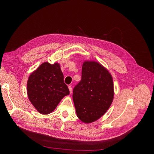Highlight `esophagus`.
<instances>
[{
    "label": "esophagus",
    "mask_w": 154,
    "mask_h": 154,
    "mask_svg": "<svg viewBox=\"0 0 154 154\" xmlns=\"http://www.w3.org/2000/svg\"><path fill=\"white\" fill-rule=\"evenodd\" d=\"M68 88H69V92L71 94L72 93V87L71 86H68Z\"/></svg>",
    "instance_id": "34e87169"
}]
</instances>
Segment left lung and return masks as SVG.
<instances>
[{"label":"left lung","mask_w":154,"mask_h":154,"mask_svg":"<svg viewBox=\"0 0 154 154\" xmlns=\"http://www.w3.org/2000/svg\"><path fill=\"white\" fill-rule=\"evenodd\" d=\"M113 97V78L108 70L96 61H85L82 79L73 90L77 117L85 123L96 121L106 112Z\"/></svg>","instance_id":"left-lung-1"}]
</instances>
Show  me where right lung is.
<instances>
[{
  "label": "right lung",
  "mask_w": 154,
  "mask_h": 154,
  "mask_svg": "<svg viewBox=\"0 0 154 154\" xmlns=\"http://www.w3.org/2000/svg\"><path fill=\"white\" fill-rule=\"evenodd\" d=\"M29 99L36 110L43 115L52 113L60 100L69 94L64 83L60 66L45 62L32 72L27 81Z\"/></svg>",
  "instance_id": "1"
}]
</instances>
